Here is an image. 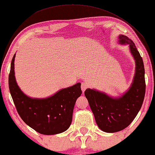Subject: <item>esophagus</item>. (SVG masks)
<instances>
[{"instance_id": "1", "label": "esophagus", "mask_w": 155, "mask_h": 155, "mask_svg": "<svg viewBox=\"0 0 155 155\" xmlns=\"http://www.w3.org/2000/svg\"><path fill=\"white\" fill-rule=\"evenodd\" d=\"M88 87H89V86L87 83H82L81 84V90L83 92H84V91H86V89L88 88Z\"/></svg>"}]
</instances>
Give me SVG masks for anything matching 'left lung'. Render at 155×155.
<instances>
[{"label": "left lung", "instance_id": "left-lung-1", "mask_svg": "<svg viewBox=\"0 0 155 155\" xmlns=\"http://www.w3.org/2000/svg\"><path fill=\"white\" fill-rule=\"evenodd\" d=\"M119 42L129 44L136 60V74L129 90L117 99L93 89H86L84 92L97 126L107 133L120 131L129 126L140 110L145 94L143 59L134 43L128 37L119 36Z\"/></svg>", "mask_w": 155, "mask_h": 155}]
</instances>
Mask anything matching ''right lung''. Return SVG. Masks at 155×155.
Instances as JSON below:
<instances>
[{
	"instance_id": "right-lung-1",
	"label": "right lung",
	"mask_w": 155,
	"mask_h": 155,
	"mask_svg": "<svg viewBox=\"0 0 155 155\" xmlns=\"http://www.w3.org/2000/svg\"><path fill=\"white\" fill-rule=\"evenodd\" d=\"M13 56L8 84L16 110L21 119L36 131L44 135L60 134L69 128L74 107L81 95V84L60 90L45 99H34L24 94L15 78Z\"/></svg>"
}]
</instances>
